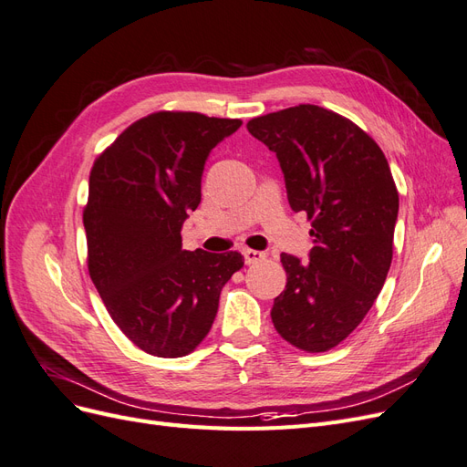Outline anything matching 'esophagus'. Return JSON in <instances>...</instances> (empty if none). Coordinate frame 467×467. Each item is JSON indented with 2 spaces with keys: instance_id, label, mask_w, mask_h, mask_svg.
Returning <instances> with one entry per match:
<instances>
[{
  "instance_id": "1",
  "label": "esophagus",
  "mask_w": 467,
  "mask_h": 467,
  "mask_svg": "<svg viewBox=\"0 0 467 467\" xmlns=\"http://www.w3.org/2000/svg\"><path fill=\"white\" fill-rule=\"evenodd\" d=\"M244 257H245L247 265H255V263L265 259V253L263 251H255V249H244Z\"/></svg>"
}]
</instances>
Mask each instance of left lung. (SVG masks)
Returning <instances> with one entry per match:
<instances>
[{"label": "left lung", "instance_id": "left-lung-1", "mask_svg": "<svg viewBox=\"0 0 467 467\" xmlns=\"http://www.w3.org/2000/svg\"><path fill=\"white\" fill-rule=\"evenodd\" d=\"M247 130L276 153L290 208L312 220L309 261L280 255L288 278L271 309L275 329L325 352L358 327L389 271L400 194L388 160L355 122L317 105L257 117Z\"/></svg>", "mask_w": 467, "mask_h": 467}]
</instances>
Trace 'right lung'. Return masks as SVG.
I'll return each instance as SVG.
<instances>
[{"mask_svg": "<svg viewBox=\"0 0 467 467\" xmlns=\"http://www.w3.org/2000/svg\"><path fill=\"white\" fill-rule=\"evenodd\" d=\"M242 120L153 112L93 163L83 210L93 285L120 331L148 355L192 352L214 323L242 253L185 251L182 222L201 204L210 151Z\"/></svg>", "mask_w": 467, "mask_h": 467, "instance_id": "1", "label": "right lung"}]
</instances>
